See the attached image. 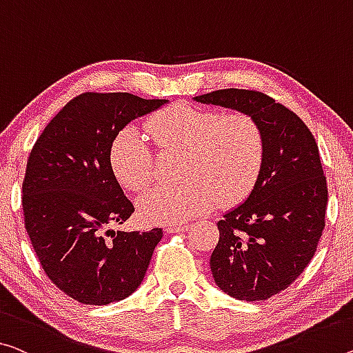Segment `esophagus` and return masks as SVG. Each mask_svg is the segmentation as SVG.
Returning <instances> with one entry per match:
<instances>
[{"label": "esophagus", "mask_w": 353, "mask_h": 353, "mask_svg": "<svg viewBox=\"0 0 353 353\" xmlns=\"http://www.w3.org/2000/svg\"><path fill=\"white\" fill-rule=\"evenodd\" d=\"M188 230H189V225H188V224L165 227V232H167V233H183V232H188Z\"/></svg>", "instance_id": "obj_1"}]
</instances>
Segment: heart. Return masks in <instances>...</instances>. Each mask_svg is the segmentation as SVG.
Wrapping results in <instances>:
<instances>
[{
  "label": "heart",
  "mask_w": 353,
  "mask_h": 353,
  "mask_svg": "<svg viewBox=\"0 0 353 353\" xmlns=\"http://www.w3.org/2000/svg\"><path fill=\"white\" fill-rule=\"evenodd\" d=\"M161 151H181L178 186H158L139 199L137 208L150 224H180L207 213L216 203L246 199L263 165L265 140L249 113L221 115L216 110L173 104L146 123ZM110 165L118 183L139 192L153 181L154 153L145 135L126 128L110 148Z\"/></svg>",
  "instance_id": "1"
}]
</instances>
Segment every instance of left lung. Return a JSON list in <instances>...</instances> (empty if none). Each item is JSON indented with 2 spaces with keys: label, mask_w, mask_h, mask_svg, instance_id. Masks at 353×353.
<instances>
[{
  "label": "left lung",
  "mask_w": 353,
  "mask_h": 353,
  "mask_svg": "<svg viewBox=\"0 0 353 353\" xmlns=\"http://www.w3.org/2000/svg\"><path fill=\"white\" fill-rule=\"evenodd\" d=\"M194 101L249 113L262 128L259 180L218 222L210 267L227 295L267 300L305 271L322 236L328 189L316 139L300 117L260 91L227 88Z\"/></svg>",
  "instance_id": "8db88e82"
}]
</instances>
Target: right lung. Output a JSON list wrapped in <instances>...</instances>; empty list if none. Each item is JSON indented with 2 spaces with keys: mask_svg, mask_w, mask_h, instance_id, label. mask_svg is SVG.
I'll return each mask as SVG.
<instances>
[{
  "mask_svg": "<svg viewBox=\"0 0 353 353\" xmlns=\"http://www.w3.org/2000/svg\"><path fill=\"white\" fill-rule=\"evenodd\" d=\"M167 99L83 93L32 146L23 186L25 229L48 279L83 305H108L142 284L162 229L112 230L134 213L110 165V148L135 118Z\"/></svg>",
  "mask_w": 353,
  "mask_h": 353,
  "instance_id": "1",
  "label": "right lung"
}]
</instances>
